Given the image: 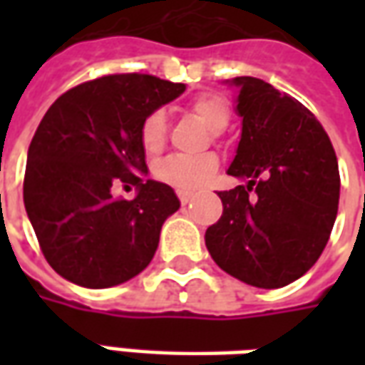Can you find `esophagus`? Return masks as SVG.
Here are the masks:
<instances>
[{
	"mask_svg": "<svg viewBox=\"0 0 365 365\" xmlns=\"http://www.w3.org/2000/svg\"><path fill=\"white\" fill-rule=\"evenodd\" d=\"M178 197L182 201V205H187L191 199H193V193H190V191H178Z\"/></svg>",
	"mask_w": 365,
	"mask_h": 365,
	"instance_id": "1",
	"label": "esophagus"
}]
</instances>
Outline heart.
Masks as SVG:
<instances>
[{
  "mask_svg": "<svg viewBox=\"0 0 365 365\" xmlns=\"http://www.w3.org/2000/svg\"><path fill=\"white\" fill-rule=\"evenodd\" d=\"M190 109L213 135H221L229 125L230 107L227 99H222L221 96H213V93L199 96L191 101ZM138 136H140V146L148 156H156L158 152H162L166 144V113L162 109L148 113L140 125ZM217 168H219V160L211 152H203L195 156L174 154L160 160L154 166V175L156 180L172 185L175 190L190 191L205 185L215 175Z\"/></svg>",
  "mask_w": 365,
  "mask_h": 365,
  "instance_id": "obj_1",
  "label": "heart"
}]
</instances>
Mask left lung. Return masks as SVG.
<instances>
[{
  "label": "left lung",
  "mask_w": 365,
  "mask_h": 365,
  "mask_svg": "<svg viewBox=\"0 0 365 365\" xmlns=\"http://www.w3.org/2000/svg\"><path fill=\"white\" fill-rule=\"evenodd\" d=\"M229 83L242 117L229 174L248 183L219 193L222 215L205 245L227 274L275 289L307 274L329 242L340 197L336 154L295 97L252 76Z\"/></svg>",
  "instance_id": "left-lung-1"
}]
</instances>
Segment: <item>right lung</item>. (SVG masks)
<instances>
[{"mask_svg":"<svg viewBox=\"0 0 365 365\" xmlns=\"http://www.w3.org/2000/svg\"><path fill=\"white\" fill-rule=\"evenodd\" d=\"M185 83L148 74H113L60 96L27 154L23 201L44 258L68 282L103 289L143 272L160 230L180 209L174 190L148 174L140 125L174 101ZM115 182L135 200L115 198Z\"/></svg>","mask_w":365,"mask_h":365,"instance_id":"right-lung-1","label":"right lung"}]
</instances>
